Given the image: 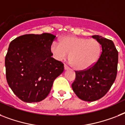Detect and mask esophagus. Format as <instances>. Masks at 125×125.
Instances as JSON below:
<instances>
[{
	"mask_svg": "<svg viewBox=\"0 0 125 125\" xmlns=\"http://www.w3.org/2000/svg\"><path fill=\"white\" fill-rule=\"evenodd\" d=\"M64 70H68V69H70L69 66H68L66 64H64Z\"/></svg>",
	"mask_w": 125,
	"mask_h": 125,
	"instance_id": "esophagus-1",
	"label": "esophagus"
}]
</instances>
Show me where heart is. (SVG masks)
I'll use <instances>...</instances> for the list:
<instances>
[{
  "mask_svg": "<svg viewBox=\"0 0 125 125\" xmlns=\"http://www.w3.org/2000/svg\"><path fill=\"white\" fill-rule=\"evenodd\" d=\"M53 57L63 61L70 54V62L74 68L87 70L98 60L102 46L95 39H87L75 36H65L61 38L60 43L54 42L50 46Z\"/></svg>",
  "mask_w": 125,
  "mask_h": 125,
  "instance_id": "b5f03b06",
  "label": "heart"
}]
</instances>
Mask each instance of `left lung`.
Masks as SVG:
<instances>
[{
    "instance_id": "left-lung-1",
    "label": "left lung",
    "mask_w": 125,
    "mask_h": 125,
    "mask_svg": "<svg viewBox=\"0 0 125 125\" xmlns=\"http://www.w3.org/2000/svg\"><path fill=\"white\" fill-rule=\"evenodd\" d=\"M92 37L102 45L100 56L89 68L75 71V80L72 85L76 95L87 102L105 95L115 81L118 62V52L112 41L98 35Z\"/></svg>"
}]
</instances>
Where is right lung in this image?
<instances>
[{
    "label": "right lung",
    "instance_id": "obj_1",
    "mask_svg": "<svg viewBox=\"0 0 125 125\" xmlns=\"http://www.w3.org/2000/svg\"><path fill=\"white\" fill-rule=\"evenodd\" d=\"M55 36L25 34L10 43L5 58L8 85L23 102L43 100L53 82L63 72L64 64L52 57L50 46Z\"/></svg>",
    "mask_w": 125,
    "mask_h": 125
}]
</instances>
